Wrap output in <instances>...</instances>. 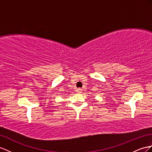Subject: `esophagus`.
Instances as JSON below:
<instances>
[{
  "instance_id": "1",
  "label": "esophagus",
  "mask_w": 152,
  "mask_h": 152,
  "mask_svg": "<svg viewBox=\"0 0 152 152\" xmlns=\"http://www.w3.org/2000/svg\"><path fill=\"white\" fill-rule=\"evenodd\" d=\"M76 92H78V93H81V92H82V89L81 88H77V90H76Z\"/></svg>"
}]
</instances>
